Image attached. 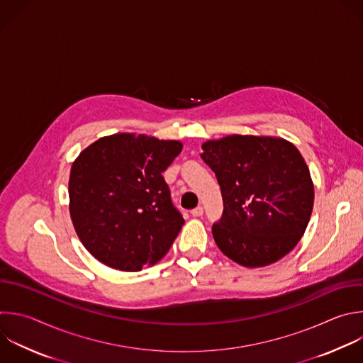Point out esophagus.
Returning <instances> with one entry per match:
<instances>
[{"mask_svg":"<svg viewBox=\"0 0 363 363\" xmlns=\"http://www.w3.org/2000/svg\"><path fill=\"white\" fill-rule=\"evenodd\" d=\"M191 215L192 216H202L203 215V208L202 206H196L195 209L191 211Z\"/></svg>","mask_w":363,"mask_h":363,"instance_id":"1","label":"esophagus"}]
</instances>
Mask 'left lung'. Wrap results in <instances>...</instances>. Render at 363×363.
I'll use <instances>...</instances> for the list:
<instances>
[{"label": "left lung", "mask_w": 363, "mask_h": 363, "mask_svg": "<svg viewBox=\"0 0 363 363\" xmlns=\"http://www.w3.org/2000/svg\"><path fill=\"white\" fill-rule=\"evenodd\" d=\"M215 172L223 212L212 225L218 248L233 262L259 268L289 254L313 208V184L298 148L286 140L228 135L202 145Z\"/></svg>", "instance_id": "left-lung-1"}]
</instances>
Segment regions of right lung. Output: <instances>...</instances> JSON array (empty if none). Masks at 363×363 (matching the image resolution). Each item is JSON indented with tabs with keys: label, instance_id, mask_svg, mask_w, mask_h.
<instances>
[{
	"label": "right lung",
	"instance_id": "1",
	"mask_svg": "<svg viewBox=\"0 0 363 363\" xmlns=\"http://www.w3.org/2000/svg\"><path fill=\"white\" fill-rule=\"evenodd\" d=\"M181 151L179 141L115 134L79 154L69 174V213L94 258L137 272L165 257L185 220L162 172Z\"/></svg>",
	"mask_w": 363,
	"mask_h": 363
}]
</instances>
